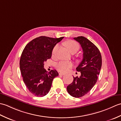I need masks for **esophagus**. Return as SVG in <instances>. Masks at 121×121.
<instances>
[{
	"label": "esophagus",
	"mask_w": 121,
	"mask_h": 121,
	"mask_svg": "<svg viewBox=\"0 0 121 121\" xmlns=\"http://www.w3.org/2000/svg\"><path fill=\"white\" fill-rule=\"evenodd\" d=\"M59 75H62V76L65 75V74L63 73H59Z\"/></svg>",
	"instance_id": "esophagus-1"
}]
</instances>
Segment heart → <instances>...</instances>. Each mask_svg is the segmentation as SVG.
Wrapping results in <instances>:
<instances>
[{
	"label": "heart",
	"mask_w": 121,
	"mask_h": 121,
	"mask_svg": "<svg viewBox=\"0 0 121 121\" xmlns=\"http://www.w3.org/2000/svg\"><path fill=\"white\" fill-rule=\"evenodd\" d=\"M65 45L66 47L68 48V49L69 50L70 52H73L74 51H76V52L79 49V46L78 43L74 40H68L65 43ZM58 48V46L56 45L55 46L52 50V54H55L56 50H57ZM73 65V63L70 62H65V61H60L59 63L56 64V68L58 70L62 72H67L69 69L72 68Z\"/></svg>",
	"instance_id": "obj_1"
}]
</instances>
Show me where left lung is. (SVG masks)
I'll use <instances>...</instances> for the list:
<instances>
[{"instance_id": "8db88e82", "label": "left lung", "mask_w": 121, "mask_h": 121, "mask_svg": "<svg viewBox=\"0 0 121 121\" xmlns=\"http://www.w3.org/2000/svg\"><path fill=\"white\" fill-rule=\"evenodd\" d=\"M74 39L81 45L83 59L76 68L81 72L79 77H73L72 83L67 86L68 93L75 98L84 96L96 83L102 65V58L99 50L86 37L78 36Z\"/></svg>"}]
</instances>
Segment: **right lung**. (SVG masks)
Segmentation results:
<instances>
[{
    "mask_svg": "<svg viewBox=\"0 0 121 121\" xmlns=\"http://www.w3.org/2000/svg\"><path fill=\"white\" fill-rule=\"evenodd\" d=\"M63 38L38 37L28 43L23 50L20 60V70L25 85L35 96L47 95L53 78L59 75L55 70L48 72L43 65L45 61L51 57L54 47Z\"/></svg>",
    "mask_w": 121,
    "mask_h": 121,
    "instance_id": "1",
    "label": "right lung"
}]
</instances>
